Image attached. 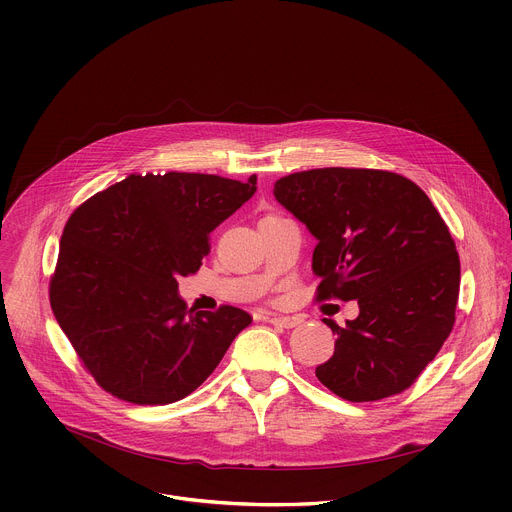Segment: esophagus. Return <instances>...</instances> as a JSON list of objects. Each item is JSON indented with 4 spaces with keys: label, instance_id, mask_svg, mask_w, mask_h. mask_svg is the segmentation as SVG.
<instances>
[{
    "label": "esophagus",
    "instance_id": "obj_1",
    "mask_svg": "<svg viewBox=\"0 0 512 512\" xmlns=\"http://www.w3.org/2000/svg\"><path fill=\"white\" fill-rule=\"evenodd\" d=\"M267 322L273 326H281V328H294L298 326L302 320L296 316H279V314H271L267 316Z\"/></svg>",
    "mask_w": 512,
    "mask_h": 512
}]
</instances>
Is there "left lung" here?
I'll return each instance as SVG.
<instances>
[{
	"instance_id": "8db88e82",
	"label": "left lung",
	"mask_w": 512,
	"mask_h": 512,
	"mask_svg": "<svg viewBox=\"0 0 512 512\" xmlns=\"http://www.w3.org/2000/svg\"><path fill=\"white\" fill-rule=\"evenodd\" d=\"M273 196L316 237L318 300L358 302L316 369L338 397L379 401L411 387L456 320L460 257L440 212L411 180L383 170L320 168L275 182Z\"/></svg>"
}]
</instances>
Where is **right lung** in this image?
Wrapping results in <instances>:
<instances>
[{
    "label": "right lung",
    "instance_id": "add662e5",
    "mask_svg": "<svg viewBox=\"0 0 512 512\" xmlns=\"http://www.w3.org/2000/svg\"><path fill=\"white\" fill-rule=\"evenodd\" d=\"M255 190L257 176L131 174L70 214L50 306L107 393L135 405L180 401L251 324L233 306L188 310L178 277L200 269L208 235Z\"/></svg>",
    "mask_w": 512,
    "mask_h": 512
}]
</instances>
